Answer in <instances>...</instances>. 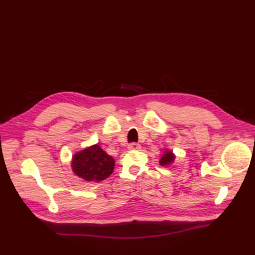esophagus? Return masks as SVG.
<instances>
[{
  "label": "esophagus",
  "mask_w": 255,
  "mask_h": 255,
  "mask_svg": "<svg viewBox=\"0 0 255 255\" xmlns=\"http://www.w3.org/2000/svg\"><path fill=\"white\" fill-rule=\"evenodd\" d=\"M128 149L129 150H139L140 149V145L136 142H131L129 145H128Z\"/></svg>",
  "instance_id": "obj_1"
}]
</instances>
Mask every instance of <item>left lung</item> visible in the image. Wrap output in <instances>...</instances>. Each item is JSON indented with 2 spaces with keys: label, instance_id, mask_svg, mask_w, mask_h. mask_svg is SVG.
I'll use <instances>...</instances> for the list:
<instances>
[{
  "label": "left lung",
  "instance_id": "8db88e82",
  "mask_svg": "<svg viewBox=\"0 0 255 255\" xmlns=\"http://www.w3.org/2000/svg\"><path fill=\"white\" fill-rule=\"evenodd\" d=\"M173 159H175V156H173V154L171 152H166L165 155H163L161 157V159H160V164H161V165H169L173 161Z\"/></svg>",
  "mask_w": 255,
  "mask_h": 255
}]
</instances>
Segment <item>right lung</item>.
<instances>
[{"label":"right lung","mask_w":255,"mask_h":255,"mask_svg":"<svg viewBox=\"0 0 255 255\" xmlns=\"http://www.w3.org/2000/svg\"><path fill=\"white\" fill-rule=\"evenodd\" d=\"M115 159L105 153L98 144L74 155L72 169L75 175L86 181H102L112 175Z\"/></svg>","instance_id":"1"}]
</instances>
